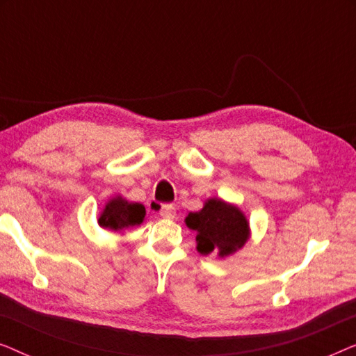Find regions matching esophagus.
<instances>
[{
  "label": "esophagus",
  "instance_id": "esophagus-1",
  "mask_svg": "<svg viewBox=\"0 0 356 356\" xmlns=\"http://www.w3.org/2000/svg\"><path fill=\"white\" fill-rule=\"evenodd\" d=\"M160 216L163 218H175L177 217V209L172 204H165V206L160 207Z\"/></svg>",
  "mask_w": 356,
  "mask_h": 356
}]
</instances>
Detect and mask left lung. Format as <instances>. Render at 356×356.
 <instances>
[{"label": "left lung", "mask_w": 356, "mask_h": 356, "mask_svg": "<svg viewBox=\"0 0 356 356\" xmlns=\"http://www.w3.org/2000/svg\"><path fill=\"white\" fill-rule=\"evenodd\" d=\"M184 223L196 232V250L202 256L217 252L220 259L241 250L251 235L241 209L220 197H209L201 211L188 213Z\"/></svg>", "instance_id": "8db88e82"}]
</instances>
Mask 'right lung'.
I'll return each instance as SVG.
<instances>
[{"label":"right lung","instance_id":"add662e5","mask_svg":"<svg viewBox=\"0 0 356 356\" xmlns=\"http://www.w3.org/2000/svg\"><path fill=\"white\" fill-rule=\"evenodd\" d=\"M145 218V207L139 202H129L123 196L106 201L104 211L97 217V223L108 232L121 233L128 228L140 225Z\"/></svg>","mask_w":356,"mask_h":356}]
</instances>
